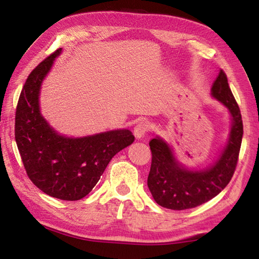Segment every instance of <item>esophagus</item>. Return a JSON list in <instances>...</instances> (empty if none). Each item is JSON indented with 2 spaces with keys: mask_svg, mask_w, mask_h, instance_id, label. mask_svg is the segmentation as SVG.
I'll use <instances>...</instances> for the list:
<instances>
[{
  "mask_svg": "<svg viewBox=\"0 0 259 259\" xmlns=\"http://www.w3.org/2000/svg\"><path fill=\"white\" fill-rule=\"evenodd\" d=\"M148 131H150V124L147 122H139V123L135 126L134 135L136 138H143Z\"/></svg>",
  "mask_w": 259,
  "mask_h": 259,
  "instance_id": "1",
  "label": "esophagus"
}]
</instances>
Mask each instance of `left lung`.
<instances>
[{
  "mask_svg": "<svg viewBox=\"0 0 259 259\" xmlns=\"http://www.w3.org/2000/svg\"><path fill=\"white\" fill-rule=\"evenodd\" d=\"M211 94L229 108L232 116L229 143L212 166L200 171L186 170L178 164L170 147L161 138H153L150 142L152 164L147 185L161 207L172 210L198 207L219 194L233 177L242 143L243 123L239 105L223 69L213 82Z\"/></svg>",
  "mask_w": 259,
  "mask_h": 259,
  "instance_id": "left-lung-1",
  "label": "left lung"
}]
</instances>
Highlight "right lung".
Returning <instances> with one entry per match:
<instances>
[{"label": "right lung", "mask_w": 259, "mask_h": 259, "mask_svg": "<svg viewBox=\"0 0 259 259\" xmlns=\"http://www.w3.org/2000/svg\"><path fill=\"white\" fill-rule=\"evenodd\" d=\"M56 50L35 67L21 90L15 117V138L28 178L46 194L66 201L84 198L98 183L112 157L134 143L130 130H113L67 138L50 128L38 106L41 83Z\"/></svg>", "instance_id": "obj_1"}]
</instances>
